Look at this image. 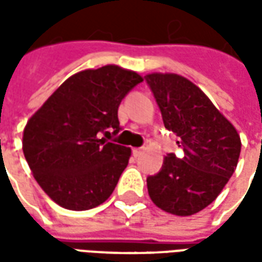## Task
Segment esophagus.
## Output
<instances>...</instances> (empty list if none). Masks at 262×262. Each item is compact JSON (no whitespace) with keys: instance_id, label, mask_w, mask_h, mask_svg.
Returning <instances> with one entry per match:
<instances>
[{"instance_id":"obj_1","label":"esophagus","mask_w":262,"mask_h":262,"mask_svg":"<svg viewBox=\"0 0 262 262\" xmlns=\"http://www.w3.org/2000/svg\"><path fill=\"white\" fill-rule=\"evenodd\" d=\"M133 154H134L135 157H140L141 154H142V148H134V149H133Z\"/></svg>"}]
</instances>
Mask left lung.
<instances>
[{"instance_id":"1","label":"left lung","mask_w":262,"mask_h":262,"mask_svg":"<svg viewBox=\"0 0 262 262\" xmlns=\"http://www.w3.org/2000/svg\"><path fill=\"white\" fill-rule=\"evenodd\" d=\"M162 113L165 128L179 137L183 157L169 154L159 173L146 179L149 198L161 210L192 216L220 194L234 173L241 151L234 125L210 98L175 73L145 76Z\"/></svg>"}]
</instances>
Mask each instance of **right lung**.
<instances>
[{
	"instance_id": "add662e5",
	"label": "right lung",
	"mask_w": 262,
	"mask_h": 262,
	"mask_svg": "<svg viewBox=\"0 0 262 262\" xmlns=\"http://www.w3.org/2000/svg\"><path fill=\"white\" fill-rule=\"evenodd\" d=\"M142 80L134 70L116 64L81 70L63 81L28 120L24 155L55 203L80 211L110 198L131 148L105 142L100 135L108 128L113 134L120 131V103Z\"/></svg>"
}]
</instances>
